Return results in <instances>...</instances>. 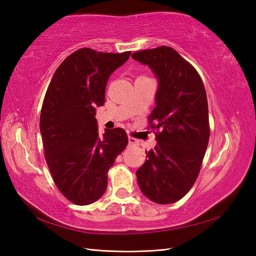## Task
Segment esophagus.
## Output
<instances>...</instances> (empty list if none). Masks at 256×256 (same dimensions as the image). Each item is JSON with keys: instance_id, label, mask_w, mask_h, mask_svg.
<instances>
[{"instance_id": "1", "label": "esophagus", "mask_w": 256, "mask_h": 256, "mask_svg": "<svg viewBox=\"0 0 256 256\" xmlns=\"http://www.w3.org/2000/svg\"><path fill=\"white\" fill-rule=\"evenodd\" d=\"M128 144L130 145H140V140L132 136H128Z\"/></svg>"}]
</instances>
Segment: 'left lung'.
<instances>
[{"instance_id": "obj_1", "label": "left lung", "mask_w": 256, "mask_h": 256, "mask_svg": "<svg viewBox=\"0 0 256 256\" xmlns=\"http://www.w3.org/2000/svg\"><path fill=\"white\" fill-rule=\"evenodd\" d=\"M148 64L158 79L156 106L148 128L156 130L157 145L146 152L136 172L140 189L160 204L186 194L197 179L210 136L208 100L197 70L172 47L132 54Z\"/></svg>"}]
</instances>
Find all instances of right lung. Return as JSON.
<instances>
[{
  "mask_svg": "<svg viewBox=\"0 0 256 256\" xmlns=\"http://www.w3.org/2000/svg\"><path fill=\"white\" fill-rule=\"evenodd\" d=\"M130 55L80 48L60 64L47 88L40 120L45 158L59 192L74 204L102 197L108 172L128 143L120 128L100 138L94 116L104 104L111 74Z\"/></svg>",
  "mask_w": 256,
  "mask_h": 256,
  "instance_id": "1",
  "label": "right lung"
}]
</instances>
